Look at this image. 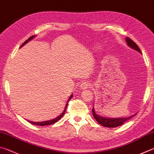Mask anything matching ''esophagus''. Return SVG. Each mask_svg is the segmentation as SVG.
Listing matches in <instances>:
<instances>
[{
    "mask_svg": "<svg viewBox=\"0 0 154 154\" xmlns=\"http://www.w3.org/2000/svg\"><path fill=\"white\" fill-rule=\"evenodd\" d=\"M90 87H91V84H89V83L87 82H85L82 83L81 85H80V89L85 90V89H86V88H90Z\"/></svg>",
    "mask_w": 154,
    "mask_h": 154,
    "instance_id": "1",
    "label": "esophagus"
}]
</instances>
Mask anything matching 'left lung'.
<instances>
[{
    "label": "left lung",
    "instance_id": "1",
    "mask_svg": "<svg viewBox=\"0 0 154 154\" xmlns=\"http://www.w3.org/2000/svg\"><path fill=\"white\" fill-rule=\"evenodd\" d=\"M126 41L127 42V45L128 47H130L131 48H133V49L137 51H138L140 53H141V51L140 50L139 47L137 45V44L134 41H133L131 38H129L128 37L126 38ZM92 112H93V115L95 119L97 121V122L99 124H100L101 125L106 126V127H108V128H115L117 127V126H119L122 125L124 123H125L126 121L128 120L129 119L133 118L134 116H135L136 114L132 115L131 116H129L128 118H106L103 116H100L97 115L95 112V109L93 107L92 109Z\"/></svg>",
    "mask_w": 154,
    "mask_h": 154
}]
</instances>
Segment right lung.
<instances>
[{
	"mask_svg": "<svg viewBox=\"0 0 154 154\" xmlns=\"http://www.w3.org/2000/svg\"><path fill=\"white\" fill-rule=\"evenodd\" d=\"M34 37H35V36H31V37H29L28 40H26V41L23 43L22 45L21 46V47H23V46L24 45L26 44V43L28 42H29V40H31L32 39H33ZM72 96H73V95H71V96L69 97V98L68 100H67V103H66V107H65V109H64V110H63V112H62L61 114L59 116H57V117L55 118H54V119H53V120H47V121H44V122H32V121H29V120H28V122H29V123H31V124H33L34 125L41 126H47V125H52V124H54V123L57 122L58 120H59V119H60V118H61L62 117H63V116L64 115L65 112H66V110L67 105H68V103H69V101L70 99H71L72 98Z\"/></svg>",
	"mask_w": 154,
	"mask_h": 154,
	"instance_id": "add662e5",
	"label": "right lung"
}]
</instances>
